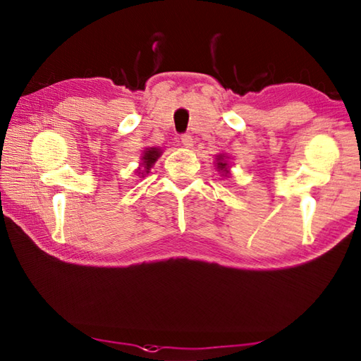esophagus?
<instances>
[{
  "label": "esophagus",
  "instance_id": "esophagus-1",
  "mask_svg": "<svg viewBox=\"0 0 361 361\" xmlns=\"http://www.w3.org/2000/svg\"><path fill=\"white\" fill-rule=\"evenodd\" d=\"M181 144L183 145H185V147H192V145H194V137L192 136H190V135H183L181 136Z\"/></svg>",
  "mask_w": 361,
  "mask_h": 361
}]
</instances>
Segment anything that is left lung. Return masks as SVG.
Returning a JSON list of instances; mask_svg holds the SVG:
<instances>
[{
	"label": "left lung",
	"mask_w": 361,
	"mask_h": 361,
	"mask_svg": "<svg viewBox=\"0 0 361 361\" xmlns=\"http://www.w3.org/2000/svg\"><path fill=\"white\" fill-rule=\"evenodd\" d=\"M226 158H228V157H225L224 153H220V155H217V158H216V159H217V169H219V172H220V171L225 172V176L229 173Z\"/></svg>",
	"instance_id": "1"
}]
</instances>
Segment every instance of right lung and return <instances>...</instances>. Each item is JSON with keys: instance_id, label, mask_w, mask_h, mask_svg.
I'll use <instances>...</instances> for the list:
<instances>
[{"instance_id": "add662e5", "label": "right lung", "mask_w": 361, "mask_h": 361, "mask_svg": "<svg viewBox=\"0 0 361 361\" xmlns=\"http://www.w3.org/2000/svg\"><path fill=\"white\" fill-rule=\"evenodd\" d=\"M161 153H163V152H161L157 147H149V149L144 150V155L141 158V166L143 167V171L140 172V173H142V176H144V173H149L152 166L155 164L157 159L161 157ZM137 171H140V167L137 169Z\"/></svg>"}]
</instances>
